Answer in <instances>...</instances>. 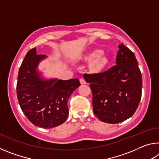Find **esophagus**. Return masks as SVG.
I'll return each instance as SVG.
<instances>
[{"instance_id": "1", "label": "esophagus", "mask_w": 159, "mask_h": 159, "mask_svg": "<svg viewBox=\"0 0 159 159\" xmlns=\"http://www.w3.org/2000/svg\"><path fill=\"white\" fill-rule=\"evenodd\" d=\"M80 84L83 85V84H85L86 81H85L84 79H80Z\"/></svg>"}]
</instances>
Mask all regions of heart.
Masks as SVG:
<instances>
[{
	"label": "heart",
	"mask_w": 159,
	"mask_h": 159,
	"mask_svg": "<svg viewBox=\"0 0 159 159\" xmlns=\"http://www.w3.org/2000/svg\"><path fill=\"white\" fill-rule=\"evenodd\" d=\"M88 60L89 61L90 70L93 73H98L102 69H104L107 64V60L102 54H99V51H94L87 55Z\"/></svg>",
	"instance_id": "1"
}]
</instances>
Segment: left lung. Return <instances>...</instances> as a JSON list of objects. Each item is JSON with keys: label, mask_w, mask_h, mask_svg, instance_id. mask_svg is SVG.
<instances>
[{"label": "left lung", "mask_w": 159, "mask_h": 159, "mask_svg": "<svg viewBox=\"0 0 159 159\" xmlns=\"http://www.w3.org/2000/svg\"><path fill=\"white\" fill-rule=\"evenodd\" d=\"M118 48L115 66L102 73L83 75L93 93L94 114L111 124L130 118L142 96V75L135 56L123 43Z\"/></svg>", "instance_id": "obj_1"}]
</instances>
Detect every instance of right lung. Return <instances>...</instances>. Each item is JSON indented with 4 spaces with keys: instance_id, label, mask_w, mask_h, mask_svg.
Masks as SVG:
<instances>
[{
    "instance_id": "1",
    "label": "right lung",
    "mask_w": 159,
    "mask_h": 159,
    "mask_svg": "<svg viewBox=\"0 0 159 159\" xmlns=\"http://www.w3.org/2000/svg\"><path fill=\"white\" fill-rule=\"evenodd\" d=\"M45 58L44 55H37L36 48L26 53L19 70L17 95L29 121L39 127L51 128L66 120L67 102L80 83L78 79L63 80L43 78L38 66Z\"/></svg>"
}]
</instances>
